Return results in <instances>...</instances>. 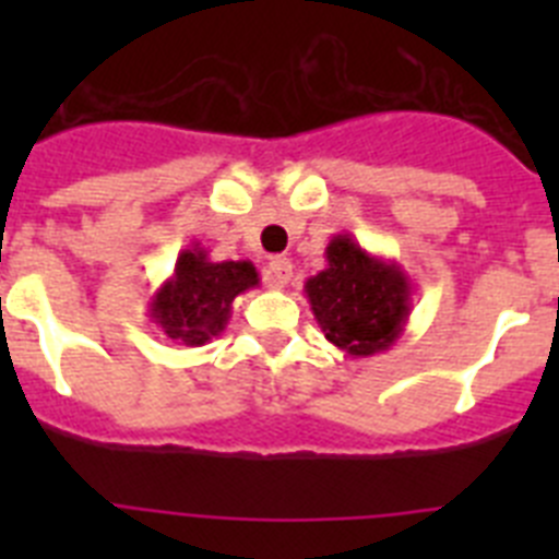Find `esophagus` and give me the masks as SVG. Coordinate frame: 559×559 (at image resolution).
I'll return each instance as SVG.
<instances>
[{
  "label": "esophagus",
  "instance_id": "esophagus-1",
  "mask_svg": "<svg viewBox=\"0 0 559 559\" xmlns=\"http://www.w3.org/2000/svg\"><path fill=\"white\" fill-rule=\"evenodd\" d=\"M290 276H294L290 260H285V257H271L269 265H265V283L280 290L290 283Z\"/></svg>",
  "mask_w": 559,
  "mask_h": 559
}]
</instances>
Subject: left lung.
<instances>
[{"mask_svg":"<svg viewBox=\"0 0 559 559\" xmlns=\"http://www.w3.org/2000/svg\"><path fill=\"white\" fill-rule=\"evenodd\" d=\"M328 269L305 283L324 338L353 358L386 353L412 313V280L397 263L369 254L353 235H333Z\"/></svg>","mask_w":559,"mask_h":559,"instance_id":"8db88e82","label":"left lung"}]
</instances>
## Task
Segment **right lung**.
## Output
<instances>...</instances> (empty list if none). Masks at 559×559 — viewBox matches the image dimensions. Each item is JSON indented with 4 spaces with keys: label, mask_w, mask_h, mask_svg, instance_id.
Here are the masks:
<instances>
[{
    "label": "right lung",
    "mask_w": 559,
    "mask_h": 559,
    "mask_svg": "<svg viewBox=\"0 0 559 559\" xmlns=\"http://www.w3.org/2000/svg\"><path fill=\"white\" fill-rule=\"evenodd\" d=\"M260 285L249 260H210L201 243H192L176 260V269L156 288L147 305L151 322L170 341L185 347H204L226 330L231 302Z\"/></svg>",
    "instance_id": "add662e5"
}]
</instances>
